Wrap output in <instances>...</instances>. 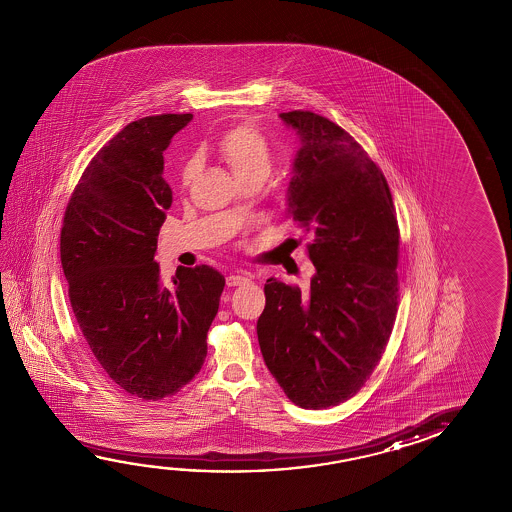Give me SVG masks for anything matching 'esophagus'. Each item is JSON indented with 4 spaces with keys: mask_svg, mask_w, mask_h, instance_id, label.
<instances>
[{
    "mask_svg": "<svg viewBox=\"0 0 512 512\" xmlns=\"http://www.w3.org/2000/svg\"><path fill=\"white\" fill-rule=\"evenodd\" d=\"M252 280V277L248 273H232L227 277L228 287H237V285L248 284Z\"/></svg>",
    "mask_w": 512,
    "mask_h": 512,
    "instance_id": "34e87169",
    "label": "esophagus"
}]
</instances>
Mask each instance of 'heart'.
<instances>
[{
	"mask_svg": "<svg viewBox=\"0 0 512 512\" xmlns=\"http://www.w3.org/2000/svg\"><path fill=\"white\" fill-rule=\"evenodd\" d=\"M219 155L243 184L250 180L264 182L273 164V153L266 137L250 125H239L228 130L219 141ZM196 173H198V159L189 160L180 175L182 185L187 187L191 184Z\"/></svg>",
	"mask_w": 512,
	"mask_h": 512,
	"instance_id": "heart-1",
	"label": "heart"
}]
</instances>
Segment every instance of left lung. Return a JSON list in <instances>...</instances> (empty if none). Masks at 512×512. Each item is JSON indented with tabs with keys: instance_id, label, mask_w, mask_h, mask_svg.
Returning a JSON list of instances; mask_svg holds the SVG:
<instances>
[{
	"instance_id": "1",
	"label": "left lung",
	"mask_w": 512,
	"mask_h": 512,
	"mask_svg": "<svg viewBox=\"0 0 512 512\" xmlns=\"http://www.w3.org/2000/svg\"><path fill=\"white\" fill-rule=\"evenodd\" d=\"M300 137L289 216L310 234L309 293L268 278L260 352L291 402L327 409L361 391L386 350L398 305L400 232L386 176L341 126L282 112Z\"/></svg>"
}]
</instances>
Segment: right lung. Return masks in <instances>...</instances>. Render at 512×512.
Listing matches in <instances>:
<instances>
[{"mask_svg":"<svg viewBox=\"0 0 512 512\" xmlns=\"http://www.w3.org/2000/svg\"><path fill=\"white\" fill-rule=\"evenodd\" d=\"M193 114L126 125L85 168L60 232L69 302L101 368L126 393L162 400L200 373L225 277L210 266L160 278L157 235L173 193L162 153Z\"/></svg>","mask_w":512,"mask_h":512,"instance_id":"right-lung-1","label":"right lung"}]
</instances>
